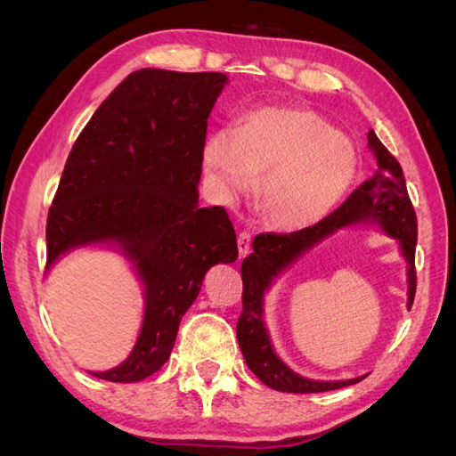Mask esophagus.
Segmentation results:
<instances>
[{
  "instance_id": "1",
  "label": "esophagus",
  "mask_w": 456,
  "mask_h": 456,
  "mask_svg": "<svg viewBox=\"0 0 456 456\" xmlns=\"http://www.w3.org/2000/svg\"><path fill=\"white\" fill-rule=\"evenodd\" d=\"M238 251H240V256L249 255V251H251V233L249 232H240Z\"/></svg>"
}]
</instances>
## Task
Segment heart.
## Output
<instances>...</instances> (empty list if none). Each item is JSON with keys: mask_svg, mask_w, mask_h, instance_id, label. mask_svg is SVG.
<instances>
[{"mask_svg": "<svg viewBox=\"0 0 456 456\" xmlns=\"http://www.w3.org/2000/svg\"><path fill=\"white\" fill-rule=\"evenodd\" d=\"M201 165L220 196L233 198L262 176L258 207L280 230L320 223L354 183L357 156L342 133L306 108H262L238 131L203 141Z\"/></svg>", "mask_w": 456, "mask_h": 456, "instance_id": "1", "label": "heart"}]
</instances>
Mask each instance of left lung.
<instances>
[{"instance_id":"obj_1","label":"left lung","mask_w":456,"mask_h":456,"mask_svg":"<svg viewBox=\"0 0 456 456\" xmlns=\"http://www.w3.org/2000/svg\"><path fill=\"white\" fill-rule=\"evenodd\" d=\"M369 150L377 159L379 171L355 188L337 211L320 223L291 233H258L253 240V253L243 258V310L238 320V342L245 363L260 382L289 394H317L338 390L363 380L367 375L350 380H312L289 369L273 352L265 325V295L281 272L322 243L338 228L375 224L397 240L399 251L407 262V308L412 306L417 291V215L407 194L402 165L390 154L375 131L367 133Z\"/></svg>"}]
</instances>
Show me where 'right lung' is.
Returning <instances> with one entry per match:
<instances>
[{
    "label": "right lung",
    "instance_id": "1",
    "mask_svg": "<svg viewBox=\"0 0 456 456\" xmlns=\"http://www.w3.org/2000/svg\"><path fill=\"white\" fill-rule=\"evenodd\" d=\"M228 84L220 72L142 68L93 114L68 156L47 216V266L77 247L110 245L144 287V320L129 357L91 372L139 382L169 360L207 270L238 258L224 207H200L207 118Z\"/></svg>",
    "mask_w": 456,
    "mask_h": 456
}]
</instances>
